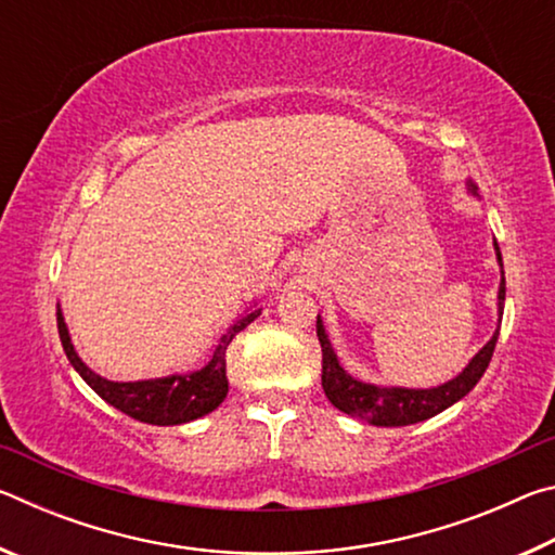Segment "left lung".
<instances>
[{
	"mask_svg": "<svg viewBox=\"0 0 555 555\" xmlns=\"http://www.w3.org/2000/svg\"><path fill=\"white\" fill-rule=\"evenodd\" d=\"M469 191H475V185L469 183ZM496 261L502 267V251L496 247ZM504 271H502V284H500V315L504 311ZM315 333L318 340H321V350H323V391L325 397L331 399L335 409H340L347 416L362 418L372 426H409V424H418V421H426L436 413L446 411L448 406H453L455 401H460L469 393V389L475 387L485 370L490 367L496 337H500V327H496L492 340L487 343L480 352H477L473 360H469L467 367L457 374L455 379H450L446 384H440L436 389H401V387H374V384H364L360 379H354L347 374L337 357L333 352V345L327 340L325 327L321 323V315L315 321Z\"/></svg>",
	"mask_w": 555,
	"mask_h": 555,
	"instance_id": "obj_1",
	"label": "left lung"
}]
</instances>
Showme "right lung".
<instances>
[{
  "mask_svg": "<svg viewBox=\"0 0 555 555\" xmlns=\"http://www.w3.org/2000/svg\"><path fill=\"white\" fill-rule=\"evenodd\" d=\"M261 311L251 308L242 318L230 325V331L220 337V345L215 347L210 362L203 370L191 374H173V377L164 379H146V382H109L102 379L100 374L92 372L86 362L80 360L78 352L73 350L68 327H65L63 313L59 308V335L63 343V350L68 354L70 364L82 379L88 382V387L105 399L109 406L119 409L127 416L142 421V424L152 426H178L188 424L205 416L220 406L228 397V362H224V352L232 337L240 331H244Z\"/></svg>",
  "mask_w": 555,
  "mask_h": 555,
  "instance_id": "right-lung-1",
  "label": "right lung"
}]
</instances>
